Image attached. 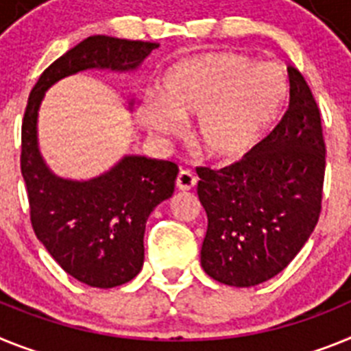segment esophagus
I'll list each match as a JSON object with an SVG mask.
<instances>
[{"instance_id":"34e87169","label":"esophagus","mask_w":351,"mask_h":351,"mask_svg":"<svg viewBox=\"0 0 351 351\" xmlns=\"http://www.w3.org/2000/svg\"><path fill=\"white\" fill-rule=\"evenodd\" d=\"M196 176L191 171H187V169H182V171L178 173V176H176V187H178L180 191H191V189L196 185Z\"/></svg>"}]
</instances>
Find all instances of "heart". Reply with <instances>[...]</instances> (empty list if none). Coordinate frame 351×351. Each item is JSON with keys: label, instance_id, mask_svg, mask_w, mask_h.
Masks as SVG:
<instances>
[{"label": "heart", "instance_id": "b5f03b06", "mask_svg": "<svg viewBox=\"0 0 351 351\" xmlns=\"http://www.w3.org/2000/svg\"><path fill=\"white\" fill-rule=\"evenodd\" d=\"M289 93L285 72L237 53L184 58L164 72L158 97H145L136 117L160 136L194 120L193 139L206 158L230 162L254 148L279 117Z\"/></svg>", "mask_w": 351, "mask_h": 351}]
</instances>
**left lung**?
Here are the masks:
<instances>
[{"mask_svg":"<svg viewBox=\"0 0 351 351\" xmlns=\"http://www.w3.org/2000/svg\"><path fill=\"white\" fill-rule=\"evenodd\" d=\"M289 108L237 164L197 167L208 219L201 267L212 279L249 288L285 270L315 231L322 210L325 143L306 79L289 66Z\"/></svg>","mask_w":351,"mask_h":351,"instance_id":"obj_1","label":"left lung"}]
</instances>
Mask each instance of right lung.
Instances as JSON below:
<instances>
[{"instance_id": "add662e5", "label": "right lung", "mask_w": 351, "mask_h": 351, "mask_svg": "<svg viewBox=\"0 0 351 351\" xmlns=\"http://www.w3.org/2000/svg\"><path fill=\"white\" fill-rule=\"evenodd\" d=\"M157 47L88 36L44 70L24 112L21 173L36 239L69 276L93 288H114L138 276L145 261L146 221L158 203L171 197L178 167L169 160L123 155L93 178L58 176L38 146V111L45 91L58 81L84 70L130 74ZM127 104L132 108V99Z\"/></svg>"}]
</instances>
